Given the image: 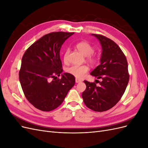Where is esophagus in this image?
Segmentation results:
<instances>
[{
	"label": "esophagus",
	"instance_id": "obj_1",
	"mask_svg": "<svg viewBox=\"0 0 148 148\" xmlns=\"http://www.w3.org/2000/svg\"><path fill=\"white\" fill-rule=\"evenodd\" d=\"M75 82H76V83H79V82H82V81L81 79H78V78H76V79H75Z\"/></svg>",
	"mask_w": 148,
	"mask_h": 148
}]
</instances>
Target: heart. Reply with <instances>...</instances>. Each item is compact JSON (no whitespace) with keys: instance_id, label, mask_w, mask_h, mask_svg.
<instances>
[{"instance_id":"heart-1","label":"heart","mask_w":148,"mask_h":148,"mask_svg":"<svg viewBox=\"0 0 148 148\" xmlns=\"http://www.w3.org/2000/svg\"><path fill=\"white\" fill-rule=\"evenodd\" d=\"M76 47L82 54L87 57V60L91 64H95L96 62V57L93 55L95 48L88 42H80L76 45ZM69 50H66L64 55V60L66 62L68 59ZM89 70V67L87 65H73L69 67L66 71L69 74L74 76L77 78H83Z\"/></svg>"}]
</instances>
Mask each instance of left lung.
<instances>
[{
  "mask_svg": "<svg viewBox=\"0 0 148 148\" xmlns=\"http://www.w3.org/2000/svg\"><path fill=\"white\" fill-rule=\"evenodd\" d=\"M91 35L99 40L102 51L100 65L90 74L101 80L96 79L94 83L84 80L86 89L82 97L88 108L104 112L117 104L125 91L129 81L128 63L123 52L112 40L101 34Z\"/></svg>",
  "mask_w": 148,
  "mask_h": 148,
  "instance_id": "1",
  "label": "left lung"
}]
</instances>
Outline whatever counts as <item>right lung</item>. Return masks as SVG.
<instances>
[{"label": "right lung", "instance_id": "add662e5", "mask_svg": "<svg viewBox=\"0 0 148 148\" xmlns=\"http://www.w3.org/2000/svg\"><path fill=\"white\" fill-rule=\"evenodd\" d=\"M74 33L53 32L28 48L22 57L19 79L24 95L36 108L49 112L59 107L75 83L63 71L60 58L62 44ZM61 75L59 79L57 78Z\"/></svg>", "mask_w": 148, "mask_h": 148}]
</instances>
